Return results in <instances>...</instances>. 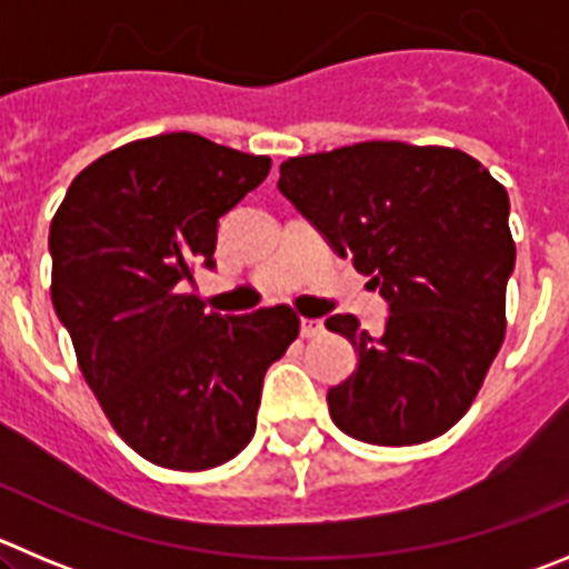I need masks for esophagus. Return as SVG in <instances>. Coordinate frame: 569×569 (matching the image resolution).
Returning <instances> with one entry per match:
<instances>
[{
    "label": "esophagus",
    "mask_w": 569,
    "mask_h": 569,
    "mask_svg": "<svg viewBox=\"0 0 569 569\" xmlns=\"http://www.w3.org/2000/svg\"><path fill=\"white\" fill-rule=\"evenodd\" d=\"M326 331V326H322V320H315V317H302L300 320V333L306 339L311 337H320V333Z\"/></svg>",
    "instance_id": "1"
}]
</instances>
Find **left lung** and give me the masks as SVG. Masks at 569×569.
Listing matches in <instances>:
<instances>
[{
  "label": "left lung",
  "instance_id": "left-lung-1",
  "mask_svg": "<svg viewBox=\"0 0 569 569\" xmlns=\"http://www.w3.org/2000/svg\"><path fill=\"white\" fill-rule=\"evenodd\" d=\"M278 188L390 306L379 337L353 315L326 320L359 357L328 390L333 423L376 446L452 429L506 339V188L458 148L385 140L286 159Z\"/></svg>",
  "mask_w": 569,
  "mask_h": 569
}]
</instances>
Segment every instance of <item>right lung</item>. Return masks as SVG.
I'll return each mask as SVG.
<instances>
[{"label": "right lung", "mask_w": 569, "mask_h": 569, "mask_svg": "<svg viewBox=\"0 0 569 569\" xmlns=\"http://www.w3.org/2000/svg\"><path fill=\"white\" fill-rule=\"evenodd\" d=\"M269 168L190 131L134 140L83 168L50 224V295L78 368L117 435L162 469L236 458L269 365L300 333L289 306L221 317L184 291Z\"/></svg>", "instance_id": "add662e5"}]
</instances>
